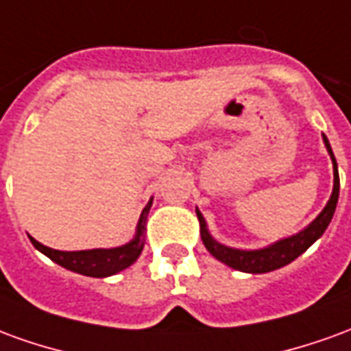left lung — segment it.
<instances>
[{
    "mask_svg": "<svg viewBox=\"0 0 351 351\" xmlns=\"http://www.w3.org/2000/svg\"><path fill=\"white\" fill-rule=\"evenodd\" d=\"M324 143L327 146V150L331 154L332 160V171H335V186H332V193L329 203L325 205V208L322 210V214L317 216L316 220L310 223L308 228L297 233V235L289 237V239H284V241H278L276 244H272L269 248H263V250H235V248H228L223 244L216 243L213 237L208 235L205 226V218L201 216V213L197 210L199 226H201V241L205 244V248L214 258L220 259L221 263L233 267L237 271L243 272H254V274H261V272H271L274 269H280L284 265L291 263L293 259H297L301 256L302 252L308 250L310 244H314L324 235V231L329 226L332 214H335V208H337V203H339V190H340V180H339V169H337V160H335V154L331 150V145L329 141L324 135Z\"/></svg>",
    "mask_w": 351,
    "mask_h": 351,
    "instance_id": "obj_1",
    "label": "left lung"
}]
</instances>
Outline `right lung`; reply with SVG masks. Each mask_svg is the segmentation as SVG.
<instances>
[{
    "label": "right lung",
    "instance_id": "1",
    "mask_svg": "<svg viewBox=\"0 0 351 351\" xmlns=\"http://www.w3.org/2000/svg\"><path fill=\"white\" fill-rule=\"evenodd\" d=\"M152 206V199L148 201L145 210L138 218L137 235L131 243L123 244L120 248H110V250H82V252H60L52 250L45 244L37 243L34 237H29V241L35 248L43 252L47 258H50L54 263L62 265L65 269L73 272H79L84 276H93V278H105L110 274L128 269L135 259L141 256L143 246H145V226L148 220V213Z\"/></svg>",
    "mask_w": 351,
    "mask_h": 351
}]
</instances>
